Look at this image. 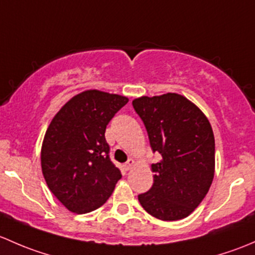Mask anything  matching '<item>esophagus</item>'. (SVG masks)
Listing matches in <instances>:
<instances>
[{
	"label": "esophagus",
	"mask_w": 255,
	"mask_h": 255,
	"mask_svg": "<svg viewBox=\"0 0 255 255\" xmlns=\"http://www.w3.org/2000/svg\"><path fill=\"white\" fill-rule=\"evenodd\" d=\"M133 166H135V161H133L132 158H130L127 162V163H125L124 167H125V169H127V170H130V169H132Z\"/></svg>",
	"instance_id": "34e87169"
}]
</instances>
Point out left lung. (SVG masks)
<instances>
[{"label":"left lung","mask_w":255,"mask_h":255,"mask_svg":"<svg viewBox=\"0 0 255 255\" xmlns=\"http://www.w3.org/2000/svg\"><path fill=\"white\" fill-rule=\"evenodd\" d=\"M162 159L151 166L152 188L138 195L141 206L162 221L185 219L205 198L215 175V137L206 115L178 93L132 101Z\"/></svg>","instance_id":"obj_1"}]
</instances>
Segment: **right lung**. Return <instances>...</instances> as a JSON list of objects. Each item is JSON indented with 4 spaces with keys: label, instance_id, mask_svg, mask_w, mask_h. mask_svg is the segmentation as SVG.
<instances>
[{
    "label": "right lung",
    "instance_id": "1",
    "mask_svg": "<svg viewBox=\"0 0 255 255\" xmlns=\"http://www.w3.org/2000/svg\"><path fill=\"white\" fill-rule=\"evenodd\" d=\"M128 97L88 89L70 99L50 123L41 145V170L67 210L87 214L109 199L122 173L109 158L108 123Z\"/></svg>",
    "mask_w": 255,
    "mask_h": 255
}]
</instances>
